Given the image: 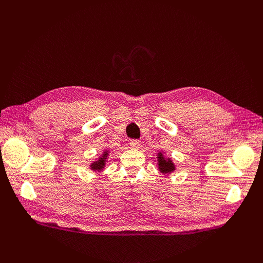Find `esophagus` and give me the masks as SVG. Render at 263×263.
<instances>
[{
	"mask_svg": "<svg viewBox=\"0 0 263 263\" xmlns=\"http://www.w3.org/2000/svg\"><path fill=\"white\" fill-rule=\"evenodd\" d=\"M129 145H130L132 148H138L139 145H140V142L137 139H132L130 142H129Z\"/></svg>",
	"mask_w": 263,
	"mask_h": 263,
	"instance_id": "obj_1",
	"label": "esophagus"
}]
</instances>
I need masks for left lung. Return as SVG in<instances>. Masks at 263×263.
Segmentation results:
<instances>
[{"label":"left lung","mask_w":263,"mask_h":263,"mask_svg":"<svg viewBox=\"0 0 263 263\" xmlns=\"http://www.w3.org/2000/svg\"><path fill=\"white\" fill-rule=\"evenodd\" d=\"M158 168L163 174H170L176 170V165L172 162L171 158H165L162 153L158 154Z\"/></svg>","instance_id":"1"}]
</instances>
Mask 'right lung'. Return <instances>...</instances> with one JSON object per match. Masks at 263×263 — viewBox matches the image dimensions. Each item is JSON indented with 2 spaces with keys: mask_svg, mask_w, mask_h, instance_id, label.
Masks as SVG:
<instances>
[{
  "mask_svg": "<svg viewBox=\"0 0 263 263\" xmlns=\"http://www.w3.org/2000/svg\"><path fill=\"white\" fill-rule=\"evenodd\" d=\"M107 156H108V150H104V153H103L102 156L99 158V160H98V161H94L93 163H91L90 169L93 170V171H99V172H101L103 169H104Z\"/></svg>",
  "mask_w": 263,
  "mask_h": 263,
  "instance_id": "right-lung-1",
  "label": "right lung"
}]
</instances>
